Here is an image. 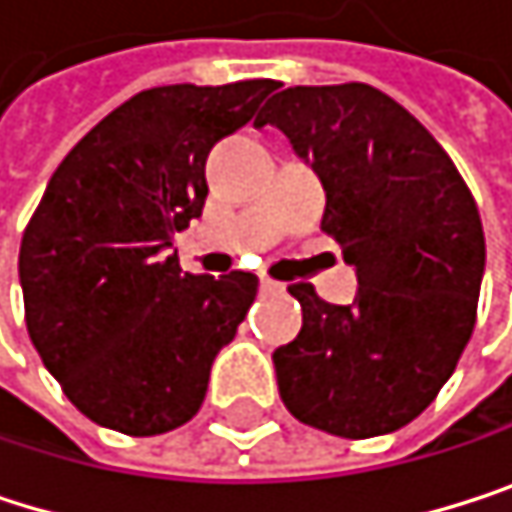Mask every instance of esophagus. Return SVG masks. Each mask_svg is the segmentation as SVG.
Segmentation results:
<instances>
[{
	"label": "esophagus",
	"mask_w": 512,
	"mask_h": 512,
	"mask_svg": "<svg viewBox=\"0 0 512 512\" xmlns=\"http://www.w3.org/2000/svg\"><path fill=\"white\" fill-rule=\"evenodd\" d=\"M261 291H264V294H282V291H285V285H282V282H276V279H267V276H264V279H261Z\"/></svg>",
	"instance_id": "34e87169"
}]
</instances>
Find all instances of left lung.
Wrapping results in <instances>:
<instances>
[{"label":"left lung","mask_w":512,"mask_h":512,"mask_svg":"<svg viewBox=\"0 0 512 512\" xmlns=\"http://www.w3.org/2000/svg\"><path fill=\"white\" fill-rule=\"evenodd\" d=\"M267 122L321 176V227L360 282L354 306L288 288L303 330L273 354L282 402L339 438L396 432L435 402L474 333L477 203L441 143L369 83L282 89L254 119Z\"/></svg>","instance_id":"left-lung-1"}]
</instances>
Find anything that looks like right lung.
Masks as SVG:
<instances>
[{
    "label": "right lung",
    "instance_id": "1",
    "mask_svg": "<svg viewBox=\"0 0 512 512\" xmlns=\"http://www.w3.org/2000/svg\"><path fill=\"white\" fill-rule=\"evenodd\" d=\"M273 89L276 80L143 89L50 176L20 242L26 330L92 423L149 438L200 411L258 276H191L167 248L203 209L209 149Z\"/></svg>",
    "mask_w": 512,
    "mask_h": 512
}]
</instances>
